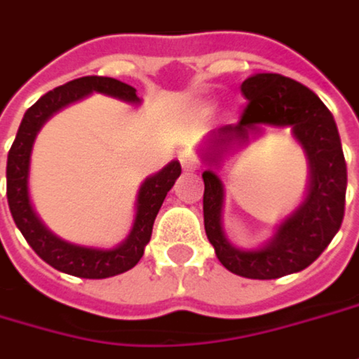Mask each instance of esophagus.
I'll return each mask as SVG.
<instances>
[{
    "mask_svg": "<svg viewBox=\"0 0 359 359\" xmlns=\"http://www.w3.org/2000/svg\"><path fill=\"white\" fill-rule=\"evenodd\" d=\"M180 164H182L184 170H195V168H199V158L193 152H182L180 154Z\"/></svg>",
    "mask_w": 359,
    "mask_h": 359,
    "instance_id": "esophagus-1",
    "label": "esophagus"
}]
</instances>
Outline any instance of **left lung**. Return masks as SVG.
I'll return each instance as SVG.
<instances>
[{"label": "left lung", "instance_id": "1", "mask_svg": "<svg viewBox=\"0 0 359 359\" xmlns=\"http://www.w3.org/2000/svg\"><path fill=\"white\" fill-rule=\"evenodd\" d=\"M240 89L248 99L240 121L211 132L209 142L213 154L207 160L215 162V154H219L223 146L236 140H248L250 132L258 126H290L311 164L309 195L278 227L272 242L260 250L245 252L225 240L222 229V180L215 172L205 170V231L219 262L229 272L243 278L272 280L311 266L341 227L346 213L348 166L335 119L309 87L283 74L260 73L245 79Z\"/></svg>", "mask_w": 359, "mask_h": 359}]
</instances>
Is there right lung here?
Returning <instances> with one entry per match:
<instances>
[{
  "mask_svg": "<svg viewBox=\"0 0 359 359\" xmlns=\"http://www.w3.org/2000/svg\"><path fill=\"white\" fill-rule=\"evenodd\" d=\"M105 93L117 97L128 103H137L136 89L132 85H126L111 76H81L69 81L67 85H60L46 95H42L32 107L24 114L20 123V130L11 144L8 154V205H10L11 217L30 243L34 252L50 264L53 268L73 274L79 278H109L121 272H128L134 268L140 258L144 256V248L150 242L154 219L158 215L162 201L166 193L172 189L175 180L179 179L180 164L175 160L166 168H162L158 175L150 177L142 184L137 195V213L134 229L130 238L114 250H97V248H83L74 243L65 242L53 236L42 222L36 217L30 197H28V166H30V152H32L34 137L42 123L53 116L54 111L62 109L65 105L79 101L89 93Z\"/></svg>",
  "mask_w": 359,
  "mask_h": 359,
  "instance_id": "right-lung-1",
  "label": "right lung"
}]
</instances>
